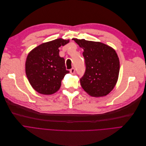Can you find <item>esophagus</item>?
I'll return each mask as SVG.
<instances>
[{
  "label": "esophagus",
  "instance_id": "34e87169",
  "mask_svg": "<svg viewBox=\"0 0 146 146\" xmlns=\"http://www.w3.org/2000/svg\"><path fill=\"white\" fill-rule=\"evenodd\" d=\"M70 73L71 74H74V73H75V69L74 68H72V69H70Z\"/></svg>",
  "mask_w": 146,
  "mask_h": 146
}]
</instances>
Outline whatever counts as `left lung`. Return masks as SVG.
<instances>
[{
  "mask_svg": "<svg viewBox=\"0 0 146 146\" xmlns=\"http://www.w3.org/2000/svg\"><path fill=\"white\" fill-rule=\"evenodd\" d=\"M84 49L86 71L80 79L82 88L93 97L108 94L115 86L119 72V60L113 48L98 41L73 38Z\"/></svg>",
  "mask_w": 146,
  "mask_h": 146,
  "instance_id": "left-lung-1",
  "label": "left lung"
}]
</instances>
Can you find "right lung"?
<instances>
[{"instance_id":"1","label":"right lung","mask_w":146,"mask_h":146,"mask_svg":"<svg viewBox=\"0 0 146 146\" xmlns=\"http://www.w3.org/2000/svg\"><path fill=\"white\" fill-rule=\"evenodd\" d=\"M69 40L58 38L33 49L25 62V73L32 87L38 93L48 95L58 92L66 74L65 59L59 56V47Z\"/></svg>"}]
</instances>
